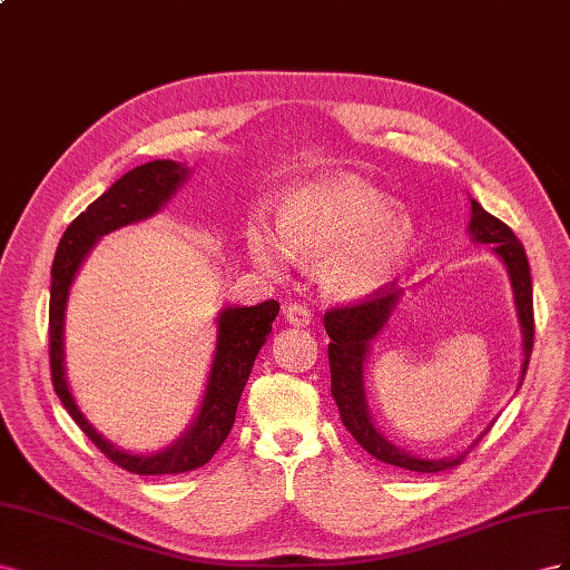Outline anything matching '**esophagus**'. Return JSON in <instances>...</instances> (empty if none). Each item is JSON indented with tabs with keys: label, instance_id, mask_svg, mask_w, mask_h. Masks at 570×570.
<instances>
[{
	"label": "esophagus",
	"instance_id": "obj_1",
	"mask_svg": "<svg viewBox=\"0 0 570 570\" xmlns=\"http://www.w3.org/2000/svg\"><path fill=\"white\" fill-rule=\"evenodd\" d=\"M284 317L288 324H294V327H307V324L313 322L311 311H307V307L301 303H291L284 311Z\"/></svg>",
	"mask_w": 570,
	"mask_h": 570
}]
</instances>
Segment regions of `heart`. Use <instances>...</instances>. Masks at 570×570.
Wrapping results in <instances>:
<instances>
[{
    "label": "heart",
    "mask_w": 570,
    "mask_h": 570,
    "mask_svg": "<svg viewBox=\"0 0 570 570\" xmlns=\"http://www.w3.org/2000/svg\"><path fill=\"white\" fill-rule=\"evenodd\" d=\"M415 243L409 209L348 174L294 186L282 195L279 222L255 213L243 229V246L259 272L284 276L296 259L317 265L322 294L341 303H361L392 286Z\"/></svg>",
    "instance_id": "1"
}]
</instances>
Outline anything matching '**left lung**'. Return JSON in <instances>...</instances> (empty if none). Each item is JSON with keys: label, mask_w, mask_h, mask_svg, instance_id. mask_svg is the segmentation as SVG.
Here are the masks:
<instances>
[{"label": "left lung", "mask_w": 570, "mask_h": 570, "mask_svg": "<svg viewBox=\"0 0 570 570\" xmlns=\"http://www.w3.org/2000/svg\"><path fill=\"white\" fill-rule=\"evenodd\" d=\"M468 234L475 243H492V253L501 259L507 267L511 291H513V305L515 317L520 324V346H523V363H520V382L525 380V370L530 363L532 353V338H534V320H532V279H530V265L528 255L520 246L515 234L507 224L499 222L494 215L470 198V222ZM405 296L403 288H389L386 294L372 298L367 303L353 305V307H338L324 315V330L330 334V370H332V396L338 405L341 422L353 434V439L361 444L370 456L377 461L413 470V473H439L463 461L465 451L453 453L446 459H428L411 453L409 449L396 446L389 439L370 413L367 405V389H365V367L367 357L372 351V341H375L382 330L392 320V315L399 311V305ZM492 428V422L487 425L475 439ZM470 444V446H473Z\"/></svg>", "instance_id": "8db88e82"}]
</instances>
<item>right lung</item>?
Wrapping results in <instances>:
<instances>
[{
  "label": "right lung",
  "mask_w": 570,
  "mask_h": 570,
  "mask_svg": "<svg viewBox=\"0 0 570 570\" xmlns=\"http://www.w3.org/2000/svg\"><path fill=\"white\" fill-rule=\"evenodd\" d=\"M190 169L184 161L155 159L126 171L117 184H111L100 198L80 213L69 229L63 232L52 263L50 286V365L52 382L59 401L76 425L83 430L90 442L100 449L109 461L136 475H176L200 468L215 456L217 449L229 436L236 409L246 386L255 357L267 344L272 322L279 315V303L265 301L257 305H224L217 315V338L213 363L205 380L203 396L190 425L165 449L153 453H134L117 446L97 432L92 422L80 411L67 377V305L76 274L83 267L86 257L102 236L124 229L138 222L155 217L171 195L186 184Z\"/></svg>",
  "instance_id": "obj_1"
}]
</instances>
